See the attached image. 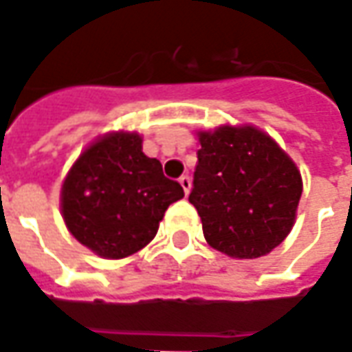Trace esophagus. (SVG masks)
Here are the masks:
<instances>
[{
	"label": "esophagus",
	"mask_w": 352,
	"mask_h": 352,
	"mask_svg": "<svg viewBox=\"0 0 352 352\" xmlns=\"http://www.w3.org/2000/svg\"><path fill=\"white\" fill-rule=\"evenodd\" d=\"M179 183H181V187H183V190H185V195H188V192H190V187H192V183H190V177L183 175L181 179H179Z\"/></svg>",
	"instance_id": "esophagus-1"
}]
</instances>
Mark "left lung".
I'll return each mask as SVG.
<instances>
[{"label": "left lung", "instance_id": "1", "mask_svg": "<svg viewBox=\"0 0 352 352\" xmlns=\"http://www.w3.org/2000/svg\"><path fill=\"white\" fill-rule=\"evenodd\" d=\"M199 164L188 202L208 245L232 259H257L296 222L302 175L294 160L253 124L197 130Z\"/></svg>", "mask_w": 352, "mask_h": 352}]
</instances>
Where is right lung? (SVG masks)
<instances>
[{
	"instance_id": "right-lung-1",
	"label": "right lung",
	"mask_w": 352,
	"mask_h": 352,
	"mask_svg": "<svg viewBox=\"0 0 352 352\" xmlns=\"http://www.w3.org/2000/svg\"><path fill=\"white\" fill-rule=\"evenodd\" d=\"M185 197L162 164L142 152V136L113 130L95 138L60 188L67 232L103 259H124L152 241L165 210Z\"/></svg>"
}]
</instances>
